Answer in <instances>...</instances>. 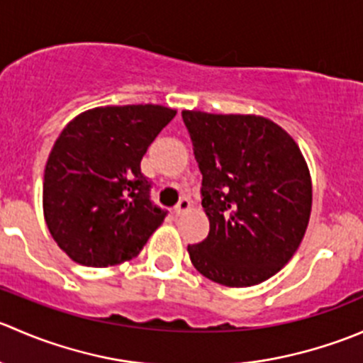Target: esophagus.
<instances>
[{
  "instance_id": "1",
  "label": "esophagus",
  "mask_w": 363,
  "mask_h": 363,
  "mask_svg": "<svg viewBox=\"0 0 363 363\" xmlns=\"http://www.w3.org/2000/svg\"><path fill=\"white\" fill-rule=\"evenodd\" d=\"M189 207H191V200H189V199H181V200H179V203L174 207V214L175 216L184 214V212L188 211Z\"/></svg>"
}]
</instances>
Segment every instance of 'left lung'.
<instances>
[{"label":"left lung","instance_id":"left-lung-1","mask_svg":"<svg viewBox=\"0 0 363 363\" xmlns=\"http://www.w3.org/2000/svg\"><path fill=\"white\" fill-rule=\"evenodd\" d=\"M202 172L211 230L188 246L195 269L230 288L279 272L306 233L313 205L309 168L286 131L262 116L182 111Z\"/></svg>","mask_w":363,"mask_h":363}]
</instances>
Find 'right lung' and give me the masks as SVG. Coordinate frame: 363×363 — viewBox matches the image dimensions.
<instances>
[{"instance_id":"right-lung-1","label":"right lung","mask_w":363,"mask_h":363,"mask_svg":"<svg viewBox=\"0 0 363 363\" xmlns=\"http://www.w3.org/2000/svg\"><path fill=\"white\" fill-rule=\"evenodd\" d=\"M175 113L161 105L96 107L61 131L43 174V216L73 262H128L163 223L167 211L151 202L140 161Z\"/></svg>"}]
</instances>
